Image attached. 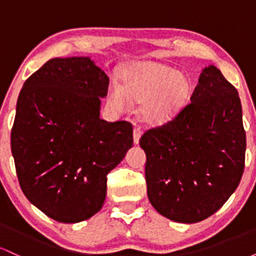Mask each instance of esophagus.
Here are the masks:
<instances>
[{"label": "esophagus", "instance_id": "34e87169", "mask_svg": "<svg viewBox=\"0 0 256 256\" xmlns=\"http://www.w3.org/2000/svg\"><path fill=\"white\" fill-rule=\"evenodd\" d=\"M140 134H142V130H140V126H134V142L136 143V144L138 142H140Z\"/></svg>", "mask_w": 256, "mask_h": 256}]
</instances>
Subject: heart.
Returning a JSON list of instances; mask_svg holds the SVG:
<instances>
[{
	"label": "heart",
	"instance_id": "heart-1",
	"mask_svg": "<svg viewBox=\"0 0 256 256\" xmlns=\"http://www.w3.org/2000/svg\"><path fill=\"white\" fill-rule=\"evenodd\" d=\"M122 89L113 85L110 98L119 110L130 106V98L142 101L143 119L152 124L170 120L180 110L190 92V80L184 73L166 64H136L122 73Z\"/></svg>",
	"mask_w": 256,
	"mask_h": 256
}]
</instances>
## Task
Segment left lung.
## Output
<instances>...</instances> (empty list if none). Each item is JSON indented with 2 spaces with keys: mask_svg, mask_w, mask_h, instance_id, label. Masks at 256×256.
<instances>
[{
  "mask_svg": "<svg viewBox=\"0 0 256 256\" xmlns=\"http://www.w3.org/2000/svg\"><path fill=\"white\" fill-rule=\"evenodd\" d=\"M152 207L166 218L192 224L207 219L238 186L246 161V131L236 88L216 66L206 67L190 102L140 140Z\"/></svg>",
  "mask_w": 256,
  "mask_h": 256,
  "instance_id": "left-lung-1",
  "label": "left lung"
}]
</instances>
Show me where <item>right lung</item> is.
<instances>
[{
	"label": "right lung",
	"mask_w": 256,
	"mask_h": 256,
	"mask_svg": "<svg viewBox=\"0 0 256 256\" xmlns=\"http://www.w3.org/2000/svg\"><path fill=\"white\" fill-rule=\"evenodd\" d=\"M110 78L89 58H52L26 79L10 134L24 195L60 222L101 210L107 174L134 144L132 124L100 119Z\"/></svg>",
	"instance_id": "right-lung-1"
}]
</instances>
